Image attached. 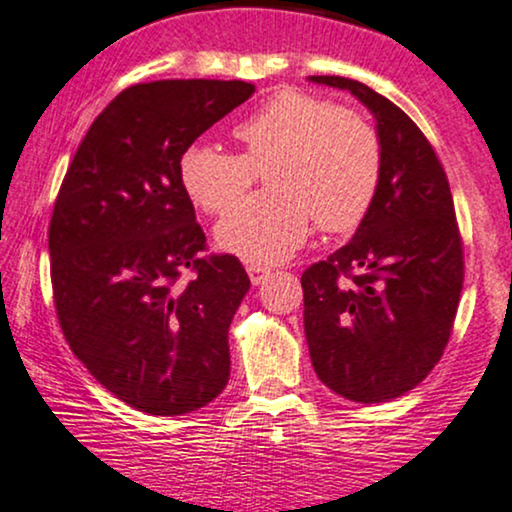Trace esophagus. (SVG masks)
I'll list each match as a JSON object with an SVG mask.
<instances>
[{
    "instance_id": "esophagus-1",
    "label": "esophagus",
    "mask_w": 512,
    "mask_h": 512,
    "mask_svg": "<svg viewBox=\"0 0 512 512\" xmlns=\"http://www.w3.org/2000/svg\"><path fill=\"white\" fill-rule=\"evenodd\" d=\"M249 275H251V282H254V285H263V282L268 280V275H270V268H263V266H254V263H251L249 268Z\"/></svg>"
}]
</instances>
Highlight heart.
Masks as SVG:
<instances>
[{
	"label": "heart",
	"mask_w": 512,
	"mask_h": 512,
	"mask_svg": "<svg viewBox=\"0 0 512 512\" xmlns=\"http://www.w3.org/2000/svg\"><path fill=\"white\" fill-rule=\"evenodd\" d=\"M242 153L189 143L177 160L179 186L206 213H222L264 170L269 191L227 211L215 239L227 254L275 266L309 237L357 227L383 172L378 131L359 112L321 95L282 88L232 126Z\"/></svg>",
	"instance_id": "obj_1"
}]
</instances>
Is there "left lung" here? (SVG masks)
<instances>
[{
    "label": "left lung",
    "instance_id": "left-lung-1",
    "mask_svg": "<svg viewBox=\"0 0 512 512\" xmlns=\"http://www.w3.org/2000/svg\"><path fill=\"white\" fill-rule=\"evenodd\" d=\"M374 112L383 146L376 198L350 244L302 275L311 364L333 393L374 405L405 395L443 357L458 314L465 249L434 146L381 93L345 76Z\"/></svg>",
    "mask_w": 512,
    "mask_h": 512
}]
</instances>
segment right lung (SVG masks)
<instances>
[{"mask_svg":"<svg viewBox=\"0 0 512 512\" xmlns=\"http://www.w3.org/2000/svg\"><path fill=\"white\" fill-rule=\"evenodd\" d=\"M254 90L215 78L129 86L90 124L59 186V326L95 381L138 412H194L230 378L227 333L251 280L237 256L208 254L177 160Z\"/></svg>","mask_w":512,"mask_h":512,"instance_id":"right-lung-1","label":"right lung"}]
</instances>
